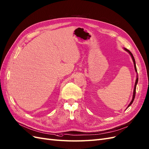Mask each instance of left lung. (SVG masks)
<instances>
[{
  "label": "left lung",
  "instance_id": "left-lung-1",
  "mask_svg": "<svg viewBox=\"0 0 149 149\" xmlns=\"http://www.w3.org/2000/svg\"><path fill=\"white\" fill-rule=\"evenodd\" d=\"M124 50H126L127 52H128L129 53V54L131 56V57H132V60H133V62H134V68H135V72H137V68H136V65H135V58H134V56H133V55H132V54L131 53V52L130 51H129L128 49H125V48H124ZM137 82H138V74L137 75V79H136V80H135V86H134V92H133V97H132V100H131V102H130V103L129 104V105H128V107H129V106L133 103V102H134V99H135V91H136V86H137Z\"/></svg>",
  "mask_w": 149,
  "mask_h": 149
}]
</instances>
